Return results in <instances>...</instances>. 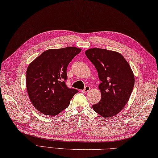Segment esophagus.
I'll return each mask as SVG.
<instances>
[{"mask_svg":"<svg viewBox=\"0 0 158 158\" xmlns=\"http://www.w3.org/2000/svg\"><path fill=\"white\" fill-rule=\"evenodd\" d=\"M90 90V87L88 86V85H87V86H85V88L84 89H82V92L84 93H86L88 92H89V91Z\"/></svg>","mask_w":158,"mask_h":158,"instance_id":"34e87169","label":"esophagus"}]
</instances>
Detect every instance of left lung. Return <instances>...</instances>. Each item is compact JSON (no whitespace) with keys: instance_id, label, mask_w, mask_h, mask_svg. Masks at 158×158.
I'll return each instance as SVG.
<instances>
[{"instance_id":"8db88e82","label":"left lung","mask_w":158,"mask_h":158,"mask_svg":"<svg viewBox=\"0 0 158 158\" xmlns=\"http://www.w3.org/2000/svg\"><path fill=\"white\" fill-rule=\"evenodd\" d=\"M85 55L98 70L101 83L100 102L93 105L94 111L102 117H112L120 113L129 100L135 85V75L123 56L118 52L92 48Z\"/></svg>"}]
</instances>
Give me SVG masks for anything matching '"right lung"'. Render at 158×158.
<instances>
[{
	"mask_svg": "<svg viewBox=\"0 0 158 158\" xmlns=\"http://www.w3.org/2000/svg\"><path fill=\"white\" fill-rule=\"evenodd\" d=\"M82 49L75 47L51 49L33 60L26 71V89L33 106L45 115L55 116L68 107L78 90L65 84L66 69Z\"/></svg>",
	"mask_w": 158,
	"mask_h": 158,
	"instance_id": "obj_1",
	"label": "right lung"
}]
</instances>
